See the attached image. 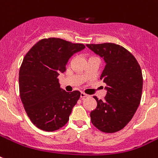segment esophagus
<instances>
[{
    "label": "esophagus",
    "instance_id": "obj_1",
    "mask_svg": "<svg viewBox=\"0 0 158 158\" xmlns=\"http://www.w3.org/2000/svg\"><path fill=\"white\" fill-rule=\"evenodd\" d=\"M89 95H88V94H84V93H81V94H80V98H89Z\"/></svg>",
    "mask_w": 158,
    "mask_h": 158
}]
</instances>
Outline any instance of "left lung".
I'll use <instances>...</instances> for the list:
<instances>
[{"label": "left lung", "instance_id": "obj_1", "mask_svg": "<svg viewBox=\"0 0 158 158\" xmlns=\"http://www.w3.org/2000/svg\"><path fill=\"white\" fill-rule=\"evenodd\" d=\"M87 47L106 63L100 79L106 84V94L103 101L94 97L97 107L90 112L91 121L102 132H116L130 122L139 107L142 70L135 56L121 46L102 43Z\"/></svg>", "mask_w": 158, "mask_h": 158}]
</instances>
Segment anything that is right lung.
<instances>
[{
  "instance_id": "obj_1",
  "label": "right lung",
  "mask_w": 158,
  "mask_h": 158,
  "mask_svg": "<svg viewBox=\"0 0 158 158\" xmlns=\"http://www.w3.org/2000/svg\"><path fill=\"white\" fill-rule=\"evenodd\" d=\"M85 46L60 38L38 42L23 58L19 69V94L31 121L45 131L63 127L69 120L80 92L64 91L57 77L66 69L69 58Z\"/></svg>"
}]
</instances>
